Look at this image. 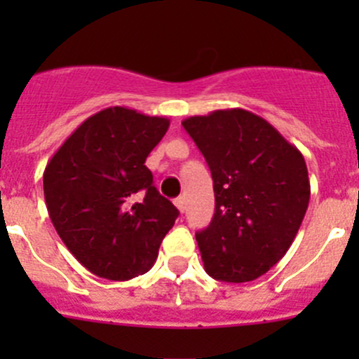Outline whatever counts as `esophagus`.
Instances as JSON below:
<instances>
[{
	"label": "esophagus",
	"instance_id": "34e87169",
	"mask_svg": "<svg viewBox=\"0 0 359 359\" xmlns=\"http://www.w3.org/2000/svg\"><path fill=\"white\" fill-rule=\"evenodd\" d=\"M174 205L177 207V210L183 212V210H185V198H183V196L176 198V199H174Z\"/></svg>",
	"mask_w": 359,
	"mask_h": 359
}]
</instances>
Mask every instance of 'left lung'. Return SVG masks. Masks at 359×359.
<instances>
[{
  "instance_id": "left-lung-1",
  "label": "left lung",
  "mask_w": 359,
  "mask_h": 359,
  "mask_svg": "<svg viewBox=\"0 0 359 359\" xmlns=\"http://www.w3.org/2000/svg\"><path fill=\"white\" fill-rule=\"evenodd\" d=\"M183 128L210 167L215 212L196 233L205 271L250 282L286 255L309 205L302 152L246 109L190 116Z\"/></svg>"
}]
</instances>
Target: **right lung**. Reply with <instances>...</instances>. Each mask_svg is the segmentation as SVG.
<instances>
[{"label":"right lung","instance_id":"1","mask_svg":"<svg viewBox=\"0 0 359 359\" xmlns=\"http://www.w3.org/2000/svg\"><path fill=\"white\" fill-rule=\"evenodd\" d=\"M169 123L129 107H106L84 120L44 169L53 226L97 277L129 280L147 273L180 215L145 167Z\"/></svg>","mask_w":359,"mask_h":359}]
</instances>
